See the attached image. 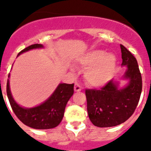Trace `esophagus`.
I'll list each match as a JSON object with an SVG mask.
<instances>
[{
    "label": "esophagus",
    "instance_id": "34e87169",
    "mask_svg": "<svg viewBox=\"0 0 151 151\" xmlns=\"http://www.w3.org/2000/svg\"><path fill=\"white\" fill-rule=\"evenodd\" d=\"M74 91H75L76 92H81V87L78 84H75V85H74Z\"/></svg>",
    "mask_w": 151,
    "mask_h": 151
}]
</instances>
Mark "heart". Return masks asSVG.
Instances as JSON below:
<instances>
[{
	"label": "heart",
	"mask_w": 151,
	"mask_h": 151,
	"mask_svg": "<svg viewBox=\"0 0 151 151\" xmlns=\"http://www.w3.org/2000/svg\"><path fill=\"white\" fill-rule=\"evenodd\" d=\"M78 63L86 69L84 78L88 85L93 88H101L112 78L117 59L113 54H106L104 51L96 49L86 52L79 58Z\"/></svg>",
	"instance_id": "b5f03b06"
}]
</instances>
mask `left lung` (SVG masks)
Returning <instances> with one entry per match:
<instances>
[{"instance_id":"8db88e82","label":"left lung","mask_w":151,"mask_h":151,"mask_svg":"<svg viewBox=\"0 0 151 151\" xmlns=\"http://www.w3.org/2000/svg\"><path fill=\"white\" fill-rule=\"evenodd\" d=\"M122 63L125 66L119 81L111 80L101 90L88 89L87 110L90 121L99 128L117 126L131 117L136 110L142 92V77L136 59L121 45ZM121 80H127L124 87Z\"/></svg>"}]
</instances>
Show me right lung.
Instances as JSON below:
<instances>
[{
	"label": "right lung",
	"mask_w": 151,
	"mask_h": 151,
	"mask_svg": "<svg viewBox=\"0 0 151 151\" xmlns=\"http://www.w3.org/2000/svg\"><path fill=\"white\" fill-rule=\"evenodd\" d=\"M44 48L41 44H34L24 48L17 57L33 49ZM10 73L7 82V96L17 117L27 126L35 129H50L55 128L63 120L66 103L73 95V84L59 83L50 96L41 104L34 107H23L14 99L9 83Z\"/></svg>",
	"instance_id": "obj_1"
}]
</instances>
